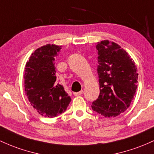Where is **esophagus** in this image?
<instances>
[{
  "mask_svg": "<svg viewBox=\"0 0 154 154\" xmlns=\"http://www.w3.org/2000/svg\"><path fill=\"white\" fill-rule=\"evenodd\" d=\"M82 93H83V91H79V92H75L74 93V95L75 96H81L82 94Z\"/></svg>",
  "mask_w": 154,
  "mask_h": 154,
  "instance_id": "obj_1",
  "label": "esophagus"
}]
</instances>
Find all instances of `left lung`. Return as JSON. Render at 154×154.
<instances>
[{
	"mask_svg": "<svg viewBox=\"0 0 154 154\" xmlns=\"http://www.w3.org/2000/svg\"><path fill=\"white\" fill-rule=\"evenodd\" d=\"M97 73L100 94L93 102V110L106 118L116 117L129 108L138 82L137 66L118 44L98 42Z\"/></svg>",
	"mask_w": 154,
	"mask_h": 154,
	"instance_id": "8db88e82",
	"label": "left lung"
}]
</instances>
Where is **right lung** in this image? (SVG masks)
Instances as JSON below:
<instances>
[{
    "instance_id": "add662e5",
    "label": "right lung",
    "mask_w": 154,
    "mask_h": 154,
    "mask_svg": "<svg viewBox=\"0 0 154 154\" xmlns=\"http://www.w3.org/2000/svg\"><path fill=\"white\" fill-rule=\"evenodd\" d=\"M60 49V46L50 44L39 47L25 65V94L30 104L45 117H56L64 112L72 100L56 82L55 58Z\"/></svg>"
}]
</instances>
